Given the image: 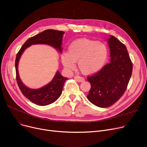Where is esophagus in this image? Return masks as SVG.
<instances>
[{
  "label": "esophagus",
  "mask_w": 147,
  "mask_h": 147,
  "mask_svg": "<svg viewBox=\"0 0 147 147\" xmlns=\"http://www.w3.org/2000/svg\"><path fill=\"white\" fill-rule=\"evenodd\" d=\"M74 79L77 81L78 82H83L85 81V79L82 76H74Z\"/></svg>",
  "instance_id": "34e87169"
}]
</instances>
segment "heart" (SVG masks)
<instances>
[{
    "label": "heart",
    "mask_w": 147,
    "mask_h": 147,
    "mask_svg": "<svg viewBox=\"0 0 147 147\" xmlns=\"http://www.w3.org/2000/svg\"><path fill=\"white\" fill-rule=\"evenodd\" d=\"M107 47L96 41L87 38L78 39L69 46L68 53L62 54L63 65L69 69H74L76 62L84 74L89 75L100 71L107 59Z\"/></svg>",
    "instance_id": "heart-1"
}]
</instances>
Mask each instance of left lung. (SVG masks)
<instances>
[{
    "instance_id": "8db88e82",
    "label": "left lung",
    "mask_w": 147,
    "mask_h": 147,
    "mask_svg": "<svg viewBox=\"0 0 147 147\" xmlns=\"http://www.w3.org/2000/svg\"><path fill=\"white\" fill-rule=\"evenodd\" d=\"M110 62L100 71L88 76L91 88L87 98L100 107H108L117 102L125 93L132 75L133 65L126 47L115 37L108 40Z\"/></svg>"
}]
</instances>
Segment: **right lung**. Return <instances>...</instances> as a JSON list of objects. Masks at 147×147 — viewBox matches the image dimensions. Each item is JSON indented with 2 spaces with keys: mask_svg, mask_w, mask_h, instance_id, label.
<instances>
[{
  "mask_svg": "<svg viewBox=\"0 0 147 147\" xmlns=\"http://www.w3.org/2000/svg\"><path fill=\"white\" fill-rule=\"evenodd\" d=\"M64 33L62 31L51 29L45 30L28 39L16 54L15 69L17 84L24 96L37 105L47 106L55 102L61 95L63 85L67 78L62 76L59 72H57L53 80L45 87L37 90L30 89L24 85L20 78L18 70L19 60L24 51L31 45H49L62 51L61 45Z\"/></svg>",
  "mask_w": 147,
  "mask_h": 147,
  "instance_id": "1",
  "label": "right lung"
}]
</instances>
